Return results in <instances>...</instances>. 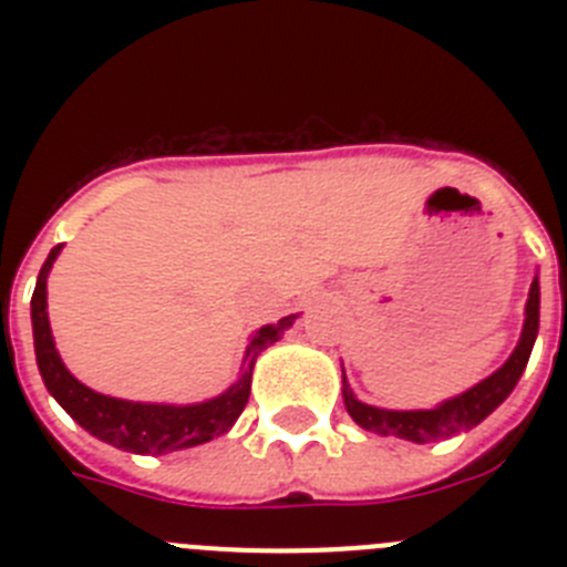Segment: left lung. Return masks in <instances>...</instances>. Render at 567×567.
I'll list each match as a JSON object with an SVG mask.
<instances>
[{
  "instance_id": "1",
  "label": "left lung",
  "mask_w": 567,
  "mask_h": 567,
  "mask_svg": "<svg viewBox=\"0 0 567 567\" xmlns=\"http://www.w3.org/2000/svg\"><path fill=\"white\" fill-rule=\"evenodd\" d=\"M539 329V280L534 278L528 292V303H525V327L523 338H519L517 349L505 360L503 369L485 378L474 389L454 400H445L437 409L429 412H385V409H374L360 400L352 398V392H343L346 412L352 414L354 423L365 432L380 434V437H400L412 440V443H434V440L454 437L460 432H468L477 423H483L517 385L519 374L528 365L530 349L537 340ZM346 383V378H343Z\"/></svg>"
}]
</instances>
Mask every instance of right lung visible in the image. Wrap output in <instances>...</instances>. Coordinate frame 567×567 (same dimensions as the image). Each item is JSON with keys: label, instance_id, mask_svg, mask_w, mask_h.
<instances>
[{"label": "right lung", "instance_id": "obj_1", "mask_svg": "<svg viewBox=\"0 0 567 567\" xmlns=\"http://www.w3.org/2000/svg\"><path fill=\"white\" fill-rule=\"evenodd\" d=\"M59 249L62 247L50 249L42 272H39L37 289H33V298H30V318H33V343H37L39 372H42L48 392L59 400L64 412L76 420L82 429H87L93 437L133 454L178 452V449L209 443L213 437L227 434L229 425L238 420V414L244 412V405L249 400L255 358L269 343H275L284 329L292 327L295 315L280 318L275 327H264L255 334L247 349V358H244V372H240L238 383L229 392H224L221 398L198 405H155L104 398V394L79 383L64 369L62 358L56 352V343H53V334H50L48 272L53 267V260H56Z\"/></svg>", "mask_w": 567, "mask_h": 567}]
</instances>
